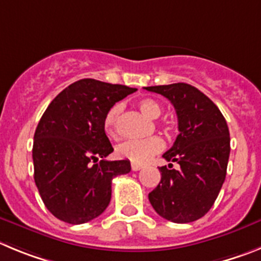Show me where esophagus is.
I'll list each match as a JSON object with an SVG mask.
<instances>
[{
	"label": "esophagus",
	"mask_w": 261,
	"mask_h": 261,
	"mask_svg": "<svg viewBox=\"0 0 261 261\" xmlns=\"http://www.w3.org/2000/svg\"><path fill=\"white\" fill-rule=\"evenodd\" d=\"M143 168V165H140V164H131V169H133L134 171H138V170H140V169Z\"/></svg>",
	"instance_id": "obj_1"
}]
</instances>
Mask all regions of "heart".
I'll use <instances>...</instances> for the list:
<instances>
[{
	"label": "heart",
	"mask_w": 261,
	"mask_h": 261,
	"mask_svg": "<svg viewBox=\"0 0 261 261\" xmlns=\"http://www.w3.org/2000/svg\"><path fill=\"white\" fill-rule=\"evenodd\" d=\"M139 108L143 113L152 119H157L163 114V105L157 100L151 97L142 98L139 101ZM122 112V105L116 104L110 108L105 114L104 130L107 135L112 139H117L119 136V116ZM165 147V143L159 136H152L144 140H127L116 148V154L119 159L128 160L134 164H144L148 160L161 152Z\"/></svg>",
	"instance_id": "1"
}]
</instances>
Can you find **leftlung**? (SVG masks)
I'll list each match as a JSON object with an SVG mask.
<instances>
[{
	"mask_svg": "<svg viewBox=\"0 0 261 261\" xmlns=\"http://www.w3.org/2000/svg\"><path fill=\"white\" fill-rule=\"evenodd\" d=\"M173 104L178 134L173 147L163 154L170 163L159 168L161 180L148 194L153 210L171 222L186 224L212 208L226 177L230 134L215 102L187 83L145 87Z\"/></svg>",
	"mask_w": 261,
	"mask_h": 261,
	"instance_id": "8db88e82",
	"label": "left lung"
}]
</instances>
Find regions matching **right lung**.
Returning <instances> with one entry per match:
<instances>
[{
  "instance_id": "right-lung-1",
  "label": "right lung",
  "mask_w": 261,
  "mask_h": 261,
  "mask_svg": "<svg viewBox=\"0 0 261 261\" xmlns=\"http://www.w3.org/2000/svg\"><path fill=\"white\" fill-rule=\"evenodd\" d=\"M135 91L82 79L58 93L44 112L34 136V178L45 206L61 221L79 225L101 215L112 198V179L131 170L128 160H105L113 147L104 118Z\"/></svg>"
}]
</instances>
